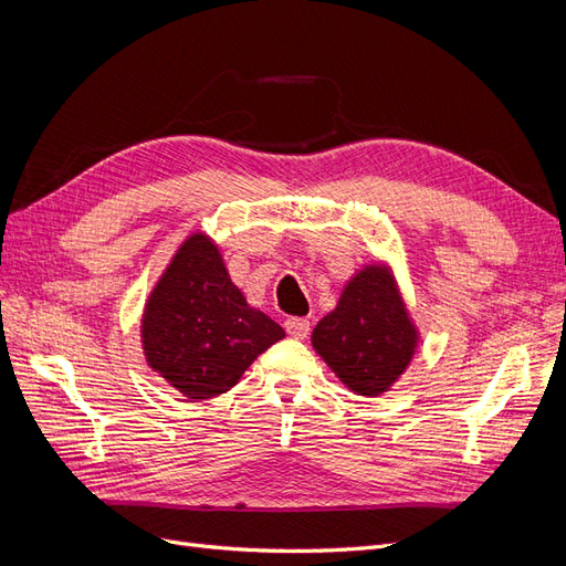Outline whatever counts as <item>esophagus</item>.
<instances>
[{"instance_id":"34e87169","label":"esophagus","mask_w":566,"mask_h":566,"mask_svg":"<svg viewBox=\"0 0 566 566\" xmlns=\"http://www.w3.org/2000/svg\"><path fill=\"white\" fill-rule=\"evenodd\" d=\"M284 329L291 338H305L310 334V322L303 317H289L284 322Z\"/></svg>"}]
</instances>
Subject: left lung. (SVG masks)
Instances as JSON below:
<instances>
[{"mask_svg": "<svg viewBox=\"0 0 566 566\" xmlns=\"http://www.w3.org/2000/svg\"><path fill=\"white\" fill-rule=\"evenodd\" d=\"M313 348L348 390L378 397L399 380L421 334L388 263H367L345 282L338 303L313 329Z\"/></svg>", "mask_w": 566, "mask_h": 566, "instance_id": "8db88e82", "label": "left lung"}]
</instances>
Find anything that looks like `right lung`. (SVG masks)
Returning a JSON list of instances; mask_svg holds the SVG:
<instances>
[{"label": "right lung", "mask_w": 566, "mask_h": 566, "mask_svg": "<svg viewBox=\"0 0 566 566\" xmlns=\"http://www.w3.org/2000/svg\"><path fill=\"white\" fill-rule=\"evenodd\" d=\"M284 329L251 307L207 232L186 237L143 307L148 367L190 402L228 392Z\"/></svg>", "instance_id": "add662e5"}]
</instances>
